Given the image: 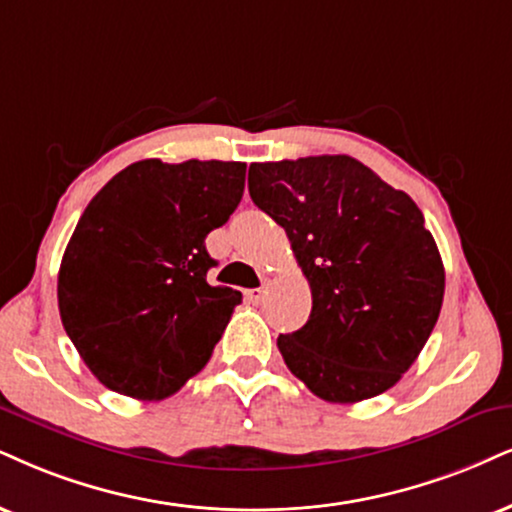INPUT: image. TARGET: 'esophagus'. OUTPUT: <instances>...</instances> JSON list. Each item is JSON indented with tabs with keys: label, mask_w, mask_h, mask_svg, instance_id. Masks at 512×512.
Instances as JSON below:
<instances>
[{
	"label": "esophagus",
	"mask_w": 512,
	"mask_h": 512,
	"mask_svg": "<svg viewBox=\"0 0 512 512\" xmlns=\"http://www.w3.org/2000/svg\"><path fill=\"white\" fill-rule=\"evenodd\" d=\"M244 296H246V301H251V304H258V301H261L263 296H266V287H258V289H246Z\"/></svg>",
	"instance_id": "34e87169"
}]
</instances>
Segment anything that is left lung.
<instances>
[{
	"label": "left lung",
	"instance_id": "1",
	"mask_svg": "<svg viewBox=\"0 0 512 512\" xmlns=\"http://www.w3.org/2000/svg\"><path fill=\"white\" fill-rule=\"evenodd\" d=\"M249 194L285 227L313 294L308 323L277 337L287 368L330 403L394 387L444 301V263L415 201L344 154L251 163Z\"/></svg>",
	"mask_w": 512,
	"mask_h": 512
}]
</instances>
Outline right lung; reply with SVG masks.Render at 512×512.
<instances>
[{"mask_svg":"<svg viewBox=\"0 0 512 512\" xmlns=\"http://www.w3.org/2000/svg\"><path fill=\"white\" fill-rule=\"evenodd\" d=\"M246 163L137 161L99 189L63 251V330L104 387L175 394L211 358L242 294L208 285L206 235L244 194Z\"/></svg>","mask_w":512,"mask_h":512,"instance_id":"1","label":"right lung"}]
</instances>
